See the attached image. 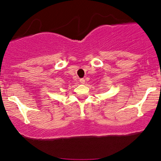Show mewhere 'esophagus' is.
<instances>
[{
  "label": "esophagus",
  "instance_id": "34e87169",
  "mask_svg": "<svg viewBox=\"0 0 161 161\" xmlns=\"http://www.w3.org/2000/svg\"><path fill=\"white\" fill-rule=\"evenodd\" d=\"M79 82L82 83V84H84V83L86 82V80H85V79H80V80H79Z\"/></svg>",
  "mask_w": 161,
  "mask_h": 161
}]
</instances>
